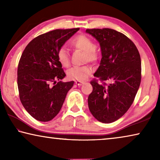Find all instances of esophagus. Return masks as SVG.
Listing matches in <instances>:
<instances>
[{
  "label": "esophagus",
  "mask_w": 160,
  "mask_h": 160,
  "mask_svg": "<svg viewBox=\"0 0 160 160\" xmlns=\"http://www.w3.org/2000/svg\"><path fill=\"white\" fill-rule=\"evenodd\" d=\"M75 84L78 85H81L82 84H83V82L82 81H80V80H75Z\"/></svg>",
  "instance_id": "esophagus-1"
}]
</instances>
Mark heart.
<instances>
[{
	"mask_svg": "<svg viewBox=\"0 0 160 160\" xmlns=\"http://www.w3.org/2000/svg\"><path fill=\"white\" fill-rule=\"evenodd\" d=\"M70 45L73 48L85 52V60L95 62L98 59V53L94 42L90 37L85 35H78L71 40ZM57 59L60 65L64 68L70 65V57L67 50L64 47L59 48L57 54ZM91 67L85 65L81 67H73L68 71V77L70 79L82 81L86 80L92 72Z\"/></svg>",
	"mask_w": 160,
	"mask_h": 160,
	"instance_id": "heart-1",
	"label": "heart"
}]
</instances>
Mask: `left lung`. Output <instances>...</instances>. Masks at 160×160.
I'll list each match as a JSON object with an SVG mask.
<instances>
[{
	"instance_id": "obj_1",
	"label": "left lung",
	"mask_w": 160,
	"mask_h": 160,
	"mask_svg": "<svg viewBox=\"0 0 160 160\" xmlns=\"http://www.w3.org/2000/svg\"><path fill=\"white\" fill-rule=\"evenodd\" d=\"M101 46L102 58L94 73L98 79L90 84L88 99L92 115L100 122L109 123L124 115L133 103L142 78L141 57L132 40L111 28L87 29ZM103 82L111 80L108 85Z\"/></svg>"
}]
</instances>
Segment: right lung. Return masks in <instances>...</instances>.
<instances>
[{"label":"right lung","instance_id":"1","mask_svg":"<svg viewBox=\"0 0 160 160\" xmlns=\"http://www.w3.org/2000/svg\"><path fill=\"white\" fill-rule=\"evenodd\" d=\"M79 29H56L38 36L21 54L17 71L19 97L24 108L37 121L46 122L55 117L73 86L74 81H60L66 75L57 54Z\"/></svg>","mask_w":160,"mask_h":160}]
</instances>
